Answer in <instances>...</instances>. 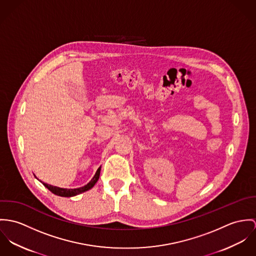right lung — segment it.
I'll use <instances>...</instances> for the list:
<instances>
[{"label":"right lung","instance_id":"obj_1","mask_svg":"<svg viewBox=\"0 0 256 256\" xmlns=\"http://www.w3.org/2000/svg\"><path fill=\"white\" fill-rule=\"evenodd\" d=\"M100 170L101 168H99L97 172H95L94 176L92 178V180L86 184L84 186H82V188H58V186H51V184H45L43 182H41L45 188H47L51 192H53L54 194L58 196H62V198H72V196H76L78 194H80L82 192H86L87 190H89L90 188H92L95 184L97 182V180H99V176H100Z\"/></svg>","mask_w":256,"mask_h":256}]
</instances>
